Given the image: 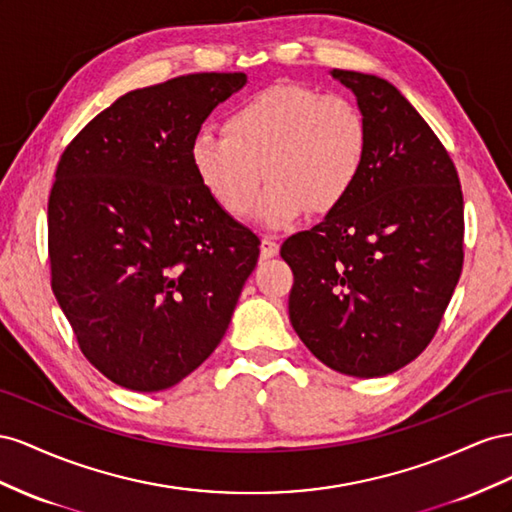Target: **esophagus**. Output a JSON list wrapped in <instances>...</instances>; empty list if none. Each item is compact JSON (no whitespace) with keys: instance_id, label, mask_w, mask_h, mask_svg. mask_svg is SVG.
<instances>
[{"instance_id":"1","label":"esophagus","mask_w":512,"mask_h":512,"mask_svg":"<svg viewBox=\"0 0 512 512\" xmlns=\"http://www.w3.org/2000/svg\"><path fill=\"white\" fill-rule=\"evenodd\" d=\"M276 255H279V244H276V242L270 240V238L261 240V257L270 259V257H276Z\"/></svg>"}]
</instances>
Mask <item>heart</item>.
<instances>
[{
    "label": "heart",
    "mask_w": 512,
    "mask_h": 512,
    "mask_svg": "<svg viewBox=\"0 0 512 512\" xmlns=\"http://www.w3.org/2000/svg\"><path fill=\"white\" fill-rule=\"evenodd\" d=\"M369 150V122L354 100L276 83L227 115L225 135L199 128L188 158L203 191L233 218L255 210L266 173L259 221L283 229L309 208H339L356 188Z\"/></svg>",
    "instance_id": "obj_1"
}]
</instances>
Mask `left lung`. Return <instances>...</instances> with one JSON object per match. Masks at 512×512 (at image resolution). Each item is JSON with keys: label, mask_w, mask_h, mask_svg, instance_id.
I'll list each match as a JSON object with an SVG mask.
<instances>
[{"label": "left lung", "mask_w": 512, "mask_h": 512, "mask_svg": "<svg viewBox=\"0 0 512 512\" xmlns=\"http://www.w3.org/2000/svg\"><path fill=\"white\" fill-rule=\"evenodd\" d=\"M330 75L369 122L367 165L349 197L281 246L294 272L289 319L326 367L379 377L435 337L463 268L457 167L405 96L375 75Z\"/></svg>", "instance_id": "8db88e82"}]
</instances>
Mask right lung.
Wrapping results in <instances>:
<instances>
[{
	"mask_svg": "<svg viewBox=\"0 0 512 512\" xmlns=\"http://www.w3.org/2000/svg\"><path fill=\"white\" fill-rule=\"evenodd\" d=\"M244 72L128 92L60 156L49 195L51 289L83 356L128 390L175 386L206 360L257 266L259 238L216 206L188 143Z\"/></svg>",
	"mask_w": 512,
	"mask_h": 512,
	"instance_id": "right-lung-1",
	"label": "right lung"
}]
</instances>
